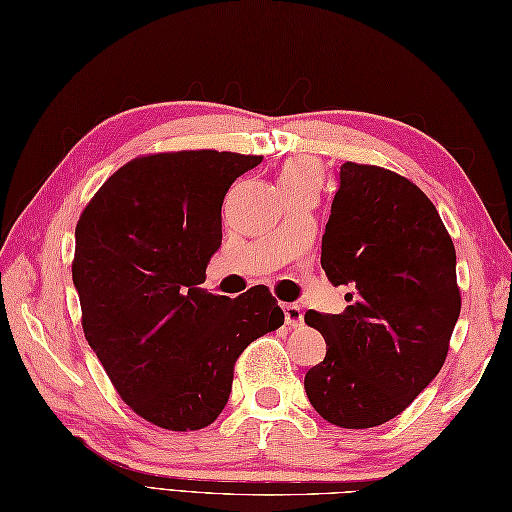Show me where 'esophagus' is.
I'll list each match as a JSON object with an SVG mask.
<instances>
[{
  "label": "esophagus",
  "mask_w": 512,
  "mask_h": 512,
  "mask_svg": "<svg viewBox=\"0 0 512 512\" xmlns=\"http://www.w3.org/2000/svg\"><path fill=\"white\" fill-rule=\"evenodd\" d=\"M281 310H283V316H285V325L292 327V329H296V327H301V325H303V312H301V307H299V305H294V303H283V305H281Z\"/></svg>",
  "instance_id": "1"
}]
</instances>
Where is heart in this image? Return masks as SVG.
Returning a JSON list of instances; mask_svg holds the SVG:
<instances>
[{"label": "heart", "instance_id": "heart-1", "mask_svg": "<svg viewBox=\"0 0 512 512\" xmlns=\"http://www.w3.org/2000/svg\"><path fill=\"white\" fill-rule=\"evenodd\" d=\"M320 170L314 159L307 157H294L283 163L279 172V183L283 189H294V187H318Z\"/></svg>", "mask_w": 512, "mask_h": 512}]
</instances>
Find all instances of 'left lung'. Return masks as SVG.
Here are the masks:
<instances>
[{
	"instance_id": "1",
	"label": "left lung",
	"mask_w": 512,
	"mask_h": 512,
	"mask_svg": "<svg viewBox=\"0 0 512 512\" xmlns=\"http://www.w3.org/2000/svg\"><path fill=\"white\" fill-rule=\"evenodd\" d=\"M320 266L351 292L342 314H305L327 342L325 360L305 375L307 399L338 427L382 425L445 364L460 316L454 242L432 200L406 176L347 161Z\"/></svg>"
}]
</instances>
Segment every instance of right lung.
Wrapping results in <instances>:
<instances>
[{"label":"right lung","mask_w":512,"mask_h":512,"mask_svg":"<svg viewBox=\"0 0 512 512\" xmlns=\"http://www.w3.org/2000/svg\"><path fill=\"white\" fill-rule=\"evenodd\" d=\"M261 159L218 150L137 157L76 224L71 277L85 338L120 397L163 430L216 421L235 360L283 325L266 285L237 299L200 288L222 242V200Z\"/></svg>","instance_id":"add662e5"}]
</instances>
